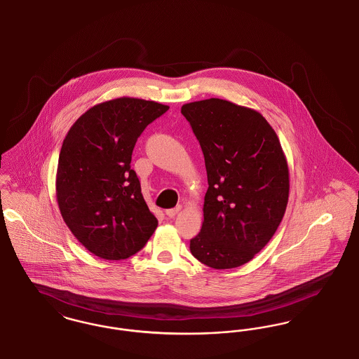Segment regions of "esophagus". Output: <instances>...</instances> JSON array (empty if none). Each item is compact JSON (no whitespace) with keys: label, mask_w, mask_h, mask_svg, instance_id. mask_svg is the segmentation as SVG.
<instances>
[{"label":"esophagus","mask_w":359,"mask_h":359,"mask_svg":"<svg viewBox=\"0 0 359 359\" xmlns=\"http://www.w3.org/2000/svg\"><path fill=\"white\" fill-rule=\"evenodd\" d=\"M181 209H182L181 205H178V207L175 208H171V209H168V210H166V215H168V216L171 219V217H174V216L181 210Z\"/></svg>","instance_id":"34e87169"}]
</instances>
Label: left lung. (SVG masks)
Masks as SVG:
<instances>
[{
  "instance_id": "1",
  "label": "left lung",
  "mask_w": 359,
  "mask_h": 359,
  "mask_svg": "<svg viewBox=\"0 0 359 359\" xmlns=\"http://www.w3.org/2000/svg\"><path fill=\"white\" fill-rule=\"evenodd\" d=\"M207 168L201 231L190 252L212 269L250 262L276 233L289 198L280 139L255 109L222 98L182 105Z\"/></svg>"
}]
</instances>
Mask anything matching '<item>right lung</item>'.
<instances>
[{
	"instance_id": "1",
	"label": "right lung",
	"mask_w": 359,
	"mask_h": 359,
	"mask_svg": "<svg viewBox=\"0 0 359 359\" xmlns=\"http://www.w3.org/2000/svg\"><path fill=\"white\" fill-rule=\"evenodd\" d=\"M168 105L133 97L104 101L76 118L57 161V207L78 242L102 259L130 258L158 220L131 169L133 147Z\"/></svg>"
}]
</instances>
